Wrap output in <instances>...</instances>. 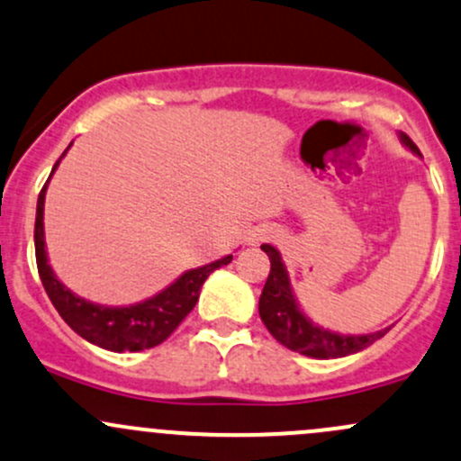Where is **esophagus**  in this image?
Listing matches in <instances>:
<instances>
[{
	"label": "esophagus",
	"mask_w": 461,
	"mask_h": 461,
	"mask_svg": "<svg viewBox=\"0 0 461 461\" xmlns=\"http://www.w3.org/2000/svg\"><path fill=\"white\" fill-rule=\"evenodd\" d=\"M273 230H258V234H254V242L258 245V242H262V240H269V239H273Z\"/></svg>",
	"instance_id": "obj_1"
}]
</instances>
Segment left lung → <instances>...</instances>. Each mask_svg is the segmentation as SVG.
Instances as JSON below:
<instances>
[{"label":"left lung","mask_w":461,"mask_h":461,"mask_svg":"<svg viewBox=\"0 0 461 461\" xmlns=\"http://www.w3.org/2000/svg\"><path fill=\"white\" fill-rule=\"evenodd\" d=\"M401 140L413 150V153L420 155L418 146L413 144L411 138L401 133ZM260 249L265 251L271 260L269 277H267L265 288H262L260 295V304H258V308H260V320L265 321L267 330H269L282 346H286L288 350L315 358H339L366 350L367 346H372L374 341H378V339L385 337L389 332V328H383V330L372 332V335L352 337L337 335V332L315 326L311 320H306V315L300 311L295 297H293L285 265H282V258L277 254V249H273L271 245H262Z\"/></svg>","instance_id":"1"}]
</instances>
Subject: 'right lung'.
I'll list each match as a JSON object with an SVG mask.
<instances>
[{"mask_svg": "<svg viewBox=\"0 0 461 461\" xmlns=\"http://www.w3.org/2000/svg\"><path fill=\"white\" fill-rule=\"evenodd\" d=\"M59 161L54 164L52 173L57 170ZM45 188H48V184L43 185L41 194H39L37 221H34V251H37V269L39 276H41L43 288L48 293L50 302L59 311V315L63 317L65 323L72 328L76 335L87 339L94 346L104 348V350L140 352L159 346L161 341H166V339L173 335L176 326L194 308L196 300H199L201 286H203L207 276L214 269H219V267L230 265L231 262V256H225L221 260L212 262V265L185 271L175 285L161 291L159 295L141 302V304L122 308L94 304V302L74 295L63 282L57 280L52 267L48 265L43 240Z\"/></svg>", "mask_w": 461, "mask_h": 461, "instance_id": "right-lung-1", "label": "right lung"}]
</instances>
